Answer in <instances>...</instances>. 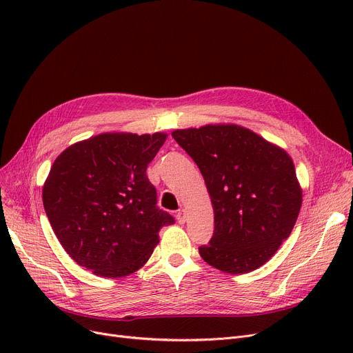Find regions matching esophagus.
Listing matches in <instances>:
<instances>
[{
  "label": "esophagus",
  "mask_w": 353,
  "mask_h": 353,
  "mask_svg": "<svg viewBox=\"0 0 353 353\" xmlns=\"http://www.w3.org/2000/svg\"><path fill=\"white\" fill-rule=\"evenodd\" d=\"M176 217H177V221H179L180 225H184V223H186V220H188L186 210H184V209L179 210V212H177V214H176Z\"/></svg>",
  "instance_id": "34e87169"
}]
</instances>
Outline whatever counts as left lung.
Here are the masks:
<instances>
[{
	"label": "left lung",
	"mask_w": 353,
	"mask_h": 353,
	"mask_svg": "<svg viewBox=\"0 0 353 353\" xmlns=\"http://www.w3.org/2000/svg\"><path fill=\"white\" fill-rule=\"evenodd\" d=\"M172 136L197 164L212 200L214 230L209 245L199 248L203 261L230 274L263 266L292 233L302 206L290 156L237 124Z\"/></svg>",
	"instance_id": "8db88e82"
}]
</instances>
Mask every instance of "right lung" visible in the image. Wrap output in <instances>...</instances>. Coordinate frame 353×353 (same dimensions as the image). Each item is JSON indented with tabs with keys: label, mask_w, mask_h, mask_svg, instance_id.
<instances>
[{
	"label": "right lung",
	"mask_w": 353,
	"mask_h": 353,
	"mask_svg": "<svg viewBox=\"0 0 353 353\" xmlns=\"http://www.w3.org/2000/svg\"><path fill=\"white\" fill-rule=\"evenodd\" d=\"M165 133H101L54 160L43 186L50 225L74 262L97 276L139 270L174 219L157 205L145 170Z\"/></svg>",
	"instance_id": "add662e5"
}]
</instances>
